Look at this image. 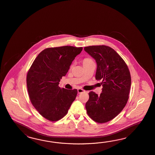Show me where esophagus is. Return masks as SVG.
I'll return each instance as SVG.
<instances>
[{
  "instance_id": "obj_1",
  "label": "esophagus",
  "mask_w": 155,
  "mask_h": 155,
  "mask_svg": "<svg viewBox=\"0 0 155 155\" xmlns=\"http://www.w3.org/2000/svg\"><path fill=\"white\" fill-rule=\"evenodd\" d=\"M84 92H85V91L82 89H78V93H84Z\"/></svg>"
}]
</instances>
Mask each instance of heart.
I'll list each match as a JSON object with an SVG mask.
<instances>
[{
  "label": "heart",
  "mask_w": 155,
  "mask_h": 155,
  "mask_svg": "<svg viewBox=\"0 0 155 155\" xmlns=\"http://www.w3.org/2000/svg\"><path fill=\"white\" fill-rule=\"evenodd\" d=\"M89 60H91V59H90V58H84L83 61H89Z\"/></svg>",
  "instance_id": "b5f03b06"
}]
</instances>
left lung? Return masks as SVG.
Returning <instances> with one entry per match:
<instances>
[{"label": "left lung", "instance_id": "left-lung-1", "mask_svg": "<svg viewBox=\"0 0 155 155\" xmlns=\"http://www.w3.org/2000/svg\"><path fill=\"white\" fill-rule=\"evenodd\" d=\"M84 51L97 64L95 79L101 80L102 92L98 96L89 93L86 109L95 122L104 123L120 113L129 98L131 78L126 63L115 51L106 45L84 47Z\"/></svg>", "mask_w": 155, "mask_h": 155}]
</instances>
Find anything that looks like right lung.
<instances>
[{
  "label": "right lung",
  "mask_w": 155,
  "mask_h": 155,
  "mask_svg": "<svg viewBox=\"0 0 155 155\" xmlns=\"http://www.w3.org/2000/svg\"><path fill=\"white\" fill-rule=\"evenodd\" d=\"M82 49L72 46L46 48L38 54L28 71L27 85L30 101L48 120L56 122L65 117L75 100L77 90L60 88L58 84Z\"/></svg>",
  "instance_id": "add662e5"
}]
</instances>
